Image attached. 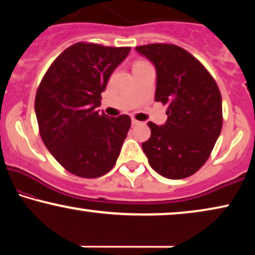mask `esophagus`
<instances>
[{"label": "esophagus", "instance_id": "34e87169", "mask_svg": "<svg viewBox=\"0 0 255 255\" xmlns=\"http://www.w3.org/2000/svg\"><path fill=\"white\" fill-rule=\"evenodd\" d=\"M141 124V122H139L137 120H134V118H132V125H139Z\"/></svg>", "mask_w": 255, "mask_h": 255}]
</instances>
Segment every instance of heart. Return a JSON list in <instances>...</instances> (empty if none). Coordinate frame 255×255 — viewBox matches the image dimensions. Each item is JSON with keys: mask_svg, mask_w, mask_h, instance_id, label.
<instances>
[{"mask_svg": "<svg viewBox=\"0 0 255 255\" xmlns=\"http://www.w3.org/2000/svg\"><path fill=\"white\" fill-rule=\"evenodd\" d=\"M141 64H145V62H137V64H135V65H141ZM134 65V66H135Z\"/></svg>", "mask_w": 255, "mask_h": 255, "instance_id": "1", "label": "heart"}]
</instances>
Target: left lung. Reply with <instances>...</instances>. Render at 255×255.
Masks as SVG:
<instances>
[{
    "label": "left lung",
    "instance_id": "8db88e82",
    "mask_svg": "<svg viewBox=\"0 0 255 255\" xmlns=\"http://www.w3.org/2000/svg\"><path fill=\"white\" fill-rule=\"evenodd\" d=\"M156 69L155 102L167 108L165 125L148 122L151 137L142 142L148 163L160 175L179 180L204 165L221 134L222 95L207 68L173 44L135 47Z\"/></svg>",
    "mask_w": 255,
    "mask_h": 255
}]
</instances>
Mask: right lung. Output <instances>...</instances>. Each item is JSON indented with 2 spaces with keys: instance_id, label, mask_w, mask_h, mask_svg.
Segmentation results:
<instances>
[{
  "instance_id": "add662e5",
  "label": "right lung",
  "mask_w": 255,
  "mask_h": 255,
  "mask_svg": "<svg viewBox=\"0 0 255 255\" xmlns=\"http://www.w3.org/2000/svg\"><path fill=\"white\" fill-rule=\"evenodd\" d=\"M130 50L76 43L52 62L38 87L34 111L41 140L76 176H102L120 155L131 118L108 117L96 108L110 75Z\"/></svg>"
}]
</instances>
